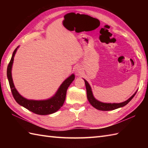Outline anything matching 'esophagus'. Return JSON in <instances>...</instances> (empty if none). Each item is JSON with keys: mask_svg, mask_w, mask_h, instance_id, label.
<instances>
[{"mask_svg": "<svg viewBox=\"0 0 148 148\" xmlns=\"http://www.w3.org/2000/svg\"><path fill=\"white\" fill-rule=\"evenodd\" d=\"M74 72L76 73V75L77 76H79V75L81 74V72H83V68L81 67V65H77L74 68Z\"/></svg>", "mask_w": 148, "mask_h": 148, "instance_id": "obj_1", "label": "esophagus"}]
</instances>
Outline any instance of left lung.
Wrapping results in <instances>:
<instances>
[{
    "label": "left lung",
    "instance_id": "1",
    "mask_svg": "<svg viewBox=\"0 0 148 148\" xmlns=\"http://www.w3.org/2000/svg\"><path fill=\"white\" fill-rule=\"evenodd\" d=\"M85 83L86 89V93H87V99L88 100L90 104L92 105L93 108L95 109L100 110V111H111V110H114L119 108H122L125 106H126L127 103L129 102L130 100L134 98V97L136 95L137 90L136 91L134 95L130 97L129 99L127 100L126 101L121 103H104L99 101V100H97L93 95V92L92 90V88H91L89 83L87 82V81L83 79Z\"/></svg>",
    "mask_w": 148,
    "mask_h": 148
}]
</instances>
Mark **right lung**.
<instances>
[{
	"label": "right lung",
	"mask_w": 148,
	"mask_h": 148,
	"mask_svg": "<svg viewBox=\"0 0 148 148\" xmlns=\"http://www.w3.org/2000/svg\"><path fill=\"white\" fill-rule=\"evenodd\" d=\"M18 48L19 46L14 49L7 69L8 79L14 99L18 104L37 114L48 115L53 114V113L58 111L64 104L67 88L72 81L74 80L75 75L72 74L67 77L61 84L55 95L51 98L40 100H29L25 98L23 96H21L16 89L12 77V67L13 64L14 57Z\"/></svg>",
	"instance_id": "1"
}]
</instances>
